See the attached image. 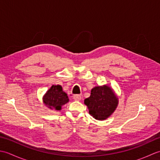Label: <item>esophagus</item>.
<instances>
[{"mask_svg": "<svg viewBox=\"0 0 160 160\" xmlns=\"http://www.w3.org/2000/svg\"><path fill=\"white\" fill-rule=\"evenodd\" d=\"M73 100L76 101H80V100H81V99H82L80 95H74V96H73Z\"/></svg>", "mask_w": 160, "mask_h": 160, "instance_id": "obj_1", "label": "esophagus"}]
</instances>
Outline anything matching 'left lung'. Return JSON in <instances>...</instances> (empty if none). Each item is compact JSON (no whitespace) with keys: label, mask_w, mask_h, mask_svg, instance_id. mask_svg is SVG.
<instances>
[{"label":"left lung","mask_w":160,"mask_h":160,"mask_svg":"<svg viewBox=\"0 0 160 160\" xmlns=\"http://www.w3.org/2000/svg\"><path fill=\"white\" fill-rule=\"evenodd\" d=\"M118 98L108 86L96 87L91 89L90 97L84 100L89 114L98 120H103L113 113L118 106Z\"/></svg>","instance_id":"8db88e82"}]
</instances>
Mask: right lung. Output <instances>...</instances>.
I'll use <instances>...</instances> for the list:
<instances>
[{"label":"right lung","mask_w":160,"mask_h":160,"mask_svg":"<svg viewBox=\"0 0 160 160\" xmlns=\"http://www.w3.org/2000/svg\"><path fill=\"white\" fill-rule=\"evenodd\" d=\"M44 103L46 106L52 109L60 110L63 104L69 102V98L66 93L62 91V88L60 85H53L47 91L43 98Z\"/></svg>","instance_id":"right-lung-1"}]
</instances>
